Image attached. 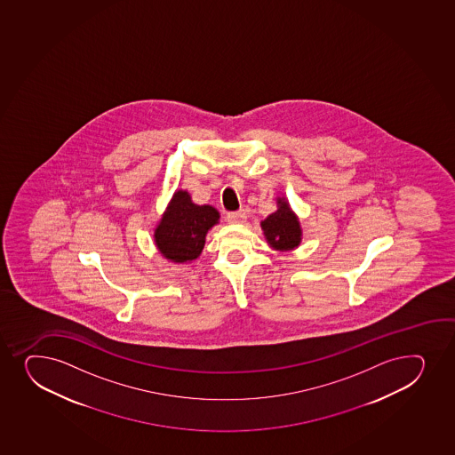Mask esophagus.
<instances>
[{"mask_svg":"<svg viewBox=\"0 0 455 455\" xmlns=\"http://www.w3.org/2000/svg\"><path fill=\"white\" fill-rule=\"evenodd\" d=\"M227 220L230 224H243L244 220H246V212H230V213H227Z\"/></svg>","mask_w":455,"mask_h":455,"instance_id":"34e87169","label":"esophagus"}]
</instances>
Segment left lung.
I'll return each instance as SVG.
<instances>
[{"mask_svg":"<svg viewBox=\"0 0 455 455\" xmlns=\"http://www.w3.org/2000/svg\"><path fill=\"white\" fill-rule=\"evenodd\" d=\"M278 211L261 220V228L267 243L276 251H291L298 248L302 240V228L298 216L290 209L285 198L276 201Z\"/></svg>","mask_w":455,"mask_h":455,"instance_id":"left-lung-1","label":"left lung"}]
</instances>
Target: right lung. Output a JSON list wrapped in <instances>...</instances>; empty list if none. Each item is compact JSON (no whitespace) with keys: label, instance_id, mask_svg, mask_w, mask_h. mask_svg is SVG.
<instances>
[{"label":"right lung","instance_id":"add662e5","mask_svg":"<svg viewBox=\"0 0 455 455\" xmlns=\"http://www.w3.org/2000/svg\"><path fill=\"white\" fill-rule=\"evenodd\" d=\"M218 222L215 207L196 204L188 192L177 191L155 230V243L165 259L188 263L200 257L207 231Z\"/></svg>","mask_w":455,"mask_h":455}]
</instances>
